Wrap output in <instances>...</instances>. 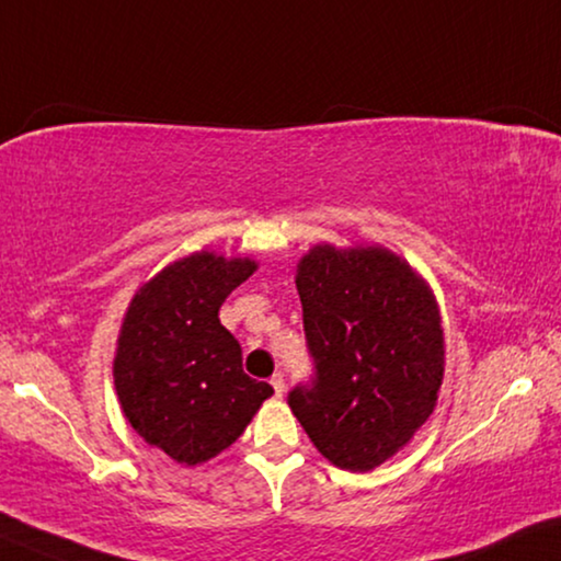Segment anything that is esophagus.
Here are the masks:
<instances>
[{"label": "esophagus", "mask_w": 561, "mask_h": 561, "mask_svg": "<svg viewBox=\"0 0 561 561\" xmlns=\"http://www.w3.org/2000/svg\"><path fill=\"white\" fill-rule=\"evenodd\" d=\"M271 386H273L275 396H283V391H286V378H283V374H273Z\"/></svg>", "instance_id": "34e87169"}]
</instances>
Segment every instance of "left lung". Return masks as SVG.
<instances>
[{
    "label": "left lung",
    "instance_id": "left-lung-1",
    "mask_svg": "<svg viewBox=\"0 0 561 561\" xmlns=\"http://www.w3.org/2000/svg\"><path fill=\"white\" fill-rule=\"evenodd\" d=\"M313 376L288 403L335 467L368 471L409 442L436 407L444 333L436 300L381 248L316 245L298 265Z\"/></svg>",
    "mask_w": 561,
    "mask_h": 561
}]
</instances>
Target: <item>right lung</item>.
<instances>
[{
	"label": "right lung",
	"mask_w": 561,
	"mask_h": 561,
	"mask_svg": "<svg viewBox=\"0 0 561 561\" xmlns=\"http://www.w3.org/2000/svg\"><path fill=\"white\" fill-rule=\"evenodd\" d=\"M255 271L243 257L195 253L137 293L117 343L115 386L145 442L195 467L228 449L273 389L243 370L218 310Z\"/></svg>",
	"instance_id": "obj_1"
}]
</instances>
